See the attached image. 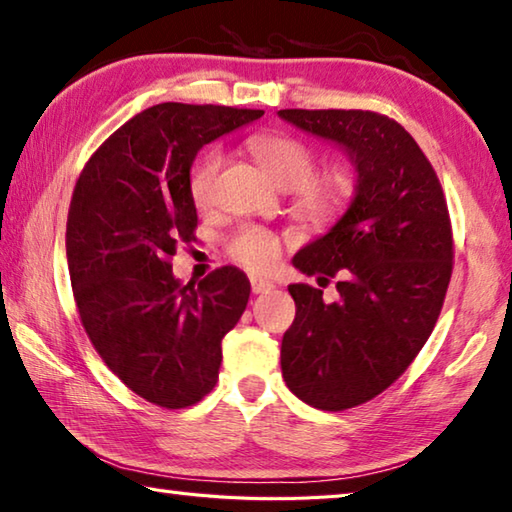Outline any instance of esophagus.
I'll return each instance as SVG.
<instances>
[{"instance_id": "1", "label": "esophagus", "mask_w": 512, "mask_h": 512, "mask_svg": "<svg viewBox=\"0 0 512 512\" xmlns=\"http://www.w3.org/2000/svg\"><path fill=\"white\" fill-rule=\"evenodd\" d=\"M250 289H253V293H266V291L275 289V284L271 280H264V277L253 275L250 277Z\"/></svg>"}]
</instances>
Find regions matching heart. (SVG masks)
I'll list each match as a JSON object with an SVG mask.
<instances>
[{
    "label": "heart",
    "mask_w": 512,
    "mask_h": 512,
    "mask_svg": "<svg viewBox=\"0 0 512 512\" xmlns=\"http://www.w3.org/2000/svg\"><path fill=\"white\" fill-rule=\"evenodd\" d=\"M250 151L275 183L296 189L298 210L311 221H332L352 196V178L343 169L314 173L316 155L305 142L289 135H257L250 140ZM223 164L219 149L207 151L189 171V196L196 207L214 201L216 178ZM282 241L271 230L244 228L230 241V255L253 271H271L280 257Z\"/></svg>",
    "instance_id": "heart-1"
}]
</instances>
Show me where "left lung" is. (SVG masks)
<instances>
[{"label": "left lung", "mask_w": 512, "mask_h": 512, "mask_svg": "<svg viewBox=\"0 0 512 512\" xmlns=\"http://www.w3.org/2000/svg\"><path fill=\"white\" fill-rule=\"evenodd\" d=\"M302 133L339 146L354 196L293 266L339 275V298L291 284L296 320L282 339L289 391L320 411H343L386 391L427 343L452 277V225L438 176L413 137L377 112L280 110Z\"/></svg>", "instance_id": "1"}]
</instances>
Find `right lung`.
<instances>
[{"mask_svg":"<svg viewBox=\"0 0 512 512\" xmlns=\"http://www.w3.org/2000/svg\"><path fill=\"white\" fill-rule=\"evenodd\" d=\"M262 110L158 103L85 164L67 216V266L85 332L106 366L144 400L185 409L212 391L221 341L248 305L237 266L183 284L169 257L194 239L196 153Z\"/></svg>","mask_w":512,"mask_h":512,"instance_id":"add662e5","label":"right lung"}]
</instances>
